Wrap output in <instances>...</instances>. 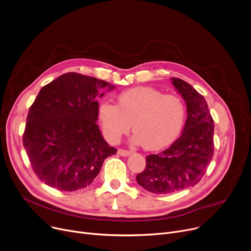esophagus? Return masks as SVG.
Returning a JSON list of instances; mask_svg holds the SVG:
<instances>
[{
    "label": "esophagus",
    "mask_w": 251,
    "mask_h": 251,
    "mask_svg": "<svg viewBox=\"0 0 251 251\" xmlns=\"http://www.w3.org/2000/svg\"><path fill=\"white\" fill-rule=\"evenodd\" d=\"M131 152L129 151H126V150H122V149H119L118 150V154L119 155H122V156H128Z\"/></svg>",
    "instance_id": "1"
}]
</instances>
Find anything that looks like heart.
Returning <instances> with one entry per match:
<instances>
[{"instance_id": "1", "label": "heart", "mask_w": 251, "mask_h": 251, "mask_svg": "<svg viewBox=\"0 0 251 251\" xmlns=\"http://www.w3.org/2000/svg\"><path fill=\"white\" fill-rule=\"evenodd\" d=\"M185 116V105L179 97L147 86L122 92L118 96L117 105L103 100L98 108L105 139L117 143L132 124L133 142L149 151L172 143L181 132Z\"/></svg>"}]
</instances>
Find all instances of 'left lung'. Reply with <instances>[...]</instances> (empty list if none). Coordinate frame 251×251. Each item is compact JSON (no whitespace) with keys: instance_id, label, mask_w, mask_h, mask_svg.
I'll return each mask as SVG.
<instances>
[{"instance_id":"obj_1","label":"left lung","mask_w":251,"mask_h":251,"mask_svg":"<svg viewBox=\"0 0 251 251\" xmlns=\"http://www.w3.org/2000/svg\"><path fill=\"white\" fill-rule=\"evenodd\" d=\"M186 102L187 119L181 136L169 149L147 156L136 181L155 194H169L199 183L214 154V120L204 98L189 83L171 78Z\"/></svg>"}]
</instances>
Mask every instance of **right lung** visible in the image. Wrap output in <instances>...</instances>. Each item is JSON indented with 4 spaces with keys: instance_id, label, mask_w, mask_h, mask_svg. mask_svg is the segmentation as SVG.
Listing matches in <instances>:
<instances>
[{
    "instance_id": "obj_1",
    "label": "right lung",
    "mask_w": 251,
    "mask_h": 251,
    "mask_svg": "<svg viewBox=\"0 0 251 251\" xmlns=\"http://www.w3.org/2000/svg\"><path fill=\"white\" fill-rule=\"evenodd\" d=\"M113 85L75 72L45 85L31 104L23 146L38 179L60 191L87 187L117 152L100 133L98 100Z\"/></svg>"
}]
</instances>
